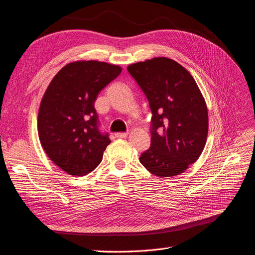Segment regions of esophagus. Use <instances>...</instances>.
<instances>
[{"instance_id": "obj_1", "label": "esophagus", "mask_w": 255, "mask_h": 255, "mask_svg": "<svg viewBox=\"0 0 255 255\" xmlns=\"http://www.w3.org/2000/svg\"><path fill=\"white\" fill-rule=\"evenodd\" d=\"M115 137L116 138H126V137H128V133H116Z\"/></svg>"}]
</instances>
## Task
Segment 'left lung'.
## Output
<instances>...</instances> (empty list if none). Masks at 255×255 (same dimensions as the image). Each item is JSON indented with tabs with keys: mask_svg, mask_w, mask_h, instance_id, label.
I'll use <instances>...</instances> for the list:
<instances>
[{
	"mask_svg": "<svg viewBox=\"0 0 255 255\" xmlns=\"http://www.w3.org/2000/svg\"><path fill=\"white\" fill-rule=\"evenodd\" d=\"M128 71L147 97L152 113L151 146L141 155V164L160 178L182 174L206 144L205 98L191 74L174 59L154 57L129 65Z\"/></svg>",
	"mask_w": 255,
	"mask_h": 255,
	"instance_id": "obj_1",
	"label": "left lung"
}]
</instances>
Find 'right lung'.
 <instances>
[{
  "mask_svg": "<svg viewBox=\"0 0 255 255\" xmlns=\"http://www.w3.org/2000/svg\"><path fill=\"white\" fill-rule=\"evenodd\" d=\"M122 71L98 60H76L60 69L40 100L37 133L49 159L71 176H85L111 143L97 128V95Z\"/></svg>",
  "mask_w": 255,
  "mask_h": 255,
  "instance_id": "obj_1",
  "label": "right lung"
}]
</instances>
